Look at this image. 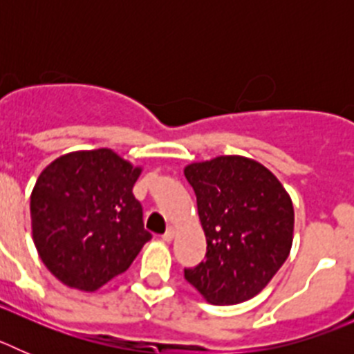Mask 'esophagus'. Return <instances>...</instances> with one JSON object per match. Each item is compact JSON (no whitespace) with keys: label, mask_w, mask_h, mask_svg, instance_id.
I'll use <instances>...</instances> for the list:
<instances>
[{"label":"esophagus","mask_w":354,"mask_h":354,"mask_svg":"<svg viewBox=\"0 0 354 354\" xmlns=\"http://www.w3.org/2000/svg\"><path fill=\"white\" fill-rule=\"evenodd\" d=\"M175 232H177V228H175V227H168L167 232L162 234V239H165V241H171L175 237Z\"/></svg>","instance_id":"obj_1"}]
</instances>
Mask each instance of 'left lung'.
Here are the masks:
<instances>
[{
    "label": "left lung",
    "instance_id": "1",
    "mask_svg": "<svg viewBox=\"0 0 354 354\" xmlns=\"http://www.w3.org/2000/svg\"><path fill=\"white\" fill-rule=\"evenodd\" d=\"M207 239L205 261L184 278L212 305L261 292L289 257L294 209L280 180L261 162L220 156L184 168Z\"/></svg>",
    "mask_w": 354,
    "mask_h": 354
}]
</instances>
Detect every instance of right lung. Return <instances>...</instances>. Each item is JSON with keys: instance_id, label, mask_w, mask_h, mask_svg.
<instances>
[{"instance_id": "right-lung-1", "label": "right lung", "mask_w": 354, "mask_h": 354, "mask_svg": "<svg viewBox=\"0 0 354 354\" xmlns=\"http://www.w3.org/2000/svg\"><path fill=\"white\" fill-rule=\"evenodd\" d=\"M140 174L113 150L97 149L62 156L39 175L30 200L33 243L62 283L97 290L152 239L133 195Z\"/></svg>"}]
</instances>
